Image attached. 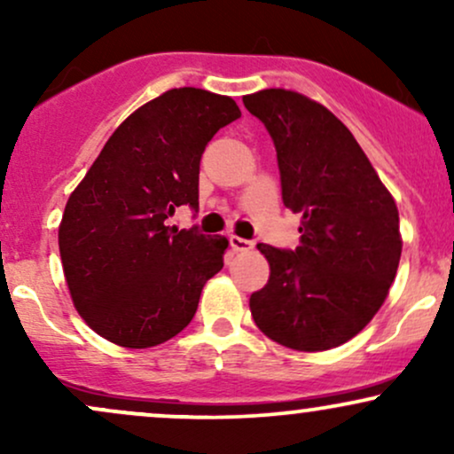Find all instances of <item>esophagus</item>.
<instances>
[{
    "instance_id": "esophagus-1",
    "label": "esophagus",
    "mask_w": 454,
    "mask_h": 454,
    "mask_svg": "<svg viewBox=\"0 0 454 454\" xmlns=\"http://www.w3.org/2000/svg\"><path fill=\"white\" fill-rule=\"evenodd\" d=\"M231 245L237 249V252H249V249H254V245L256 243L249 241V239H241V237H237V234H232Z\"/></svg>"
}]
</instances>
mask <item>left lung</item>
I'll return each instance as SVG.
<instances>
[{
    "mask_svg": "<svg viewBox=\"0 0 454 454\" xmlns=\"http://www.w3.org/2000/svg\"><path fill=\"white\" fill-rule=\"evenodd\" d=\"M278 151L281 200L301 213V243H258L267 286L254 322L286 348L320 352L352 340L387 299L401 258L399 213L361 145L328 108L296 91L243 98Z\"/></svg>",
    "mask_w": 454,
    "mask_h": 454,
    "instance_id": "left-lung-1",
    "label": "left lung"
}]
</instances>
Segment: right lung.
Returning a JSON list of instances; mask_svg holds the SVG:
<instances>
[{"label":"right lung","instance_id":"add662e5","mask_svg":"<svg viewBox=\"0 0 454 454\" xmlns=\"http://www.w3.org/2000/svg\"><path fill=\"white\" fill-rule=\"evenodd\" d=\"M239 117L232 98L194 87L161 93L114 129L72 192L61 264L78 314L104 340L151 348L192 322L228 241L166 220L176 207L198 211L202 153Z\"/></svg>","mask_w":454,"mask_h":454}]
</instances>
